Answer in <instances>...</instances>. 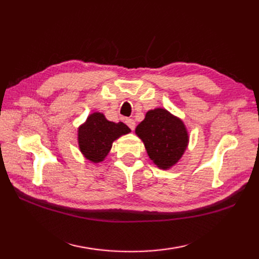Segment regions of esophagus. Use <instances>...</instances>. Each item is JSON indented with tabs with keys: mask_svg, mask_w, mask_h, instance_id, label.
<instances>
[{
	"mask_svg": "<svg viewBox=\"0 0 259 259\" xmlns=\"http://www.w3.org/2000/svg\"><path fill=\"white\" fill-rule=\"evenodd\" d=\"M125 123H126V125H128L131 130H134V129L136 128V122H135L134 119L126 118V119H125Z\"/></svg>",
	"mask_w": 259,
	"mask_h": 259,
	"instance_id": "1",
	"label": "esophagus"
}]
</instances>
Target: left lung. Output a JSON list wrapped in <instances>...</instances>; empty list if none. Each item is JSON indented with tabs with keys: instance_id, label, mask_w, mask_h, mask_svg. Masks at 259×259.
<instances>
[{
	"instance_id": "left-lung-1",
	"label": "left lung",
	"mask_w": 259,
	"mask_h": 259,
	"mask_svg": "<svg viewBox=\"0 0 259 259\" xmlns=\"http://www.w3.org/2000/svg\"><path fill=\"white\" fill-rule=\"evenodd\" d=\"M136 134L144 141L148 156L160 169L178 162L188 146V133L183 121L167 110L158 108L146 113Z\"/></svg>"
}]
</instances>
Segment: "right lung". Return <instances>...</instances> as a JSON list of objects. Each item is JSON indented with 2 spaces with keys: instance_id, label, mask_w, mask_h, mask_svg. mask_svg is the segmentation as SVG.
Segmentation results:
<instances>
[{
  "instance_id": "obj_1",
  "label": "right lung",
  "mask_w": 259,
  "mask_h": 259,
  "mask_svg": "<svg viewBox=\"0 0 259 259\" xmlns=\"http://www.w3.org/2000/svg\"><path fill=\"white\" fill-rule=\"evenodd\" d=\"M130 133L128 125L123 122L108 121L100 112L88 117L78 131V141L81 152L92 162H100L107 157L112 142L120 136Z\"/></svg>"
}]
</instances>
